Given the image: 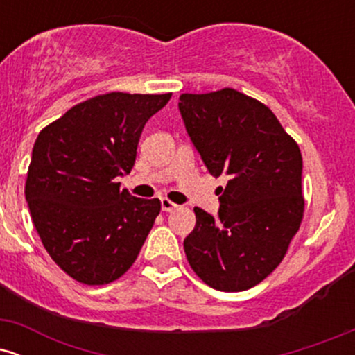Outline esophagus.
<instances>
[{"label":"esophagus","mask_w":355,"mask_h":355,"mask_svg":"<svg viewBox=\"0 0 355 355\" xmlns=\"http://www.w3.org/2000/svg\"><path fill=\"white\" fill-rule=\"evenodd\" d=\"M162 210L164 211H172V210H175L177 209V203H173L172 200H168V198H162Z\"/></svg>","instance_id":"obj_1"}]
</instances>
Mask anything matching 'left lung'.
Returning a JSON list of instances; mask_svg holds the SVG:
<instances>
[{"label": "left lung", "mask_w": 355, "mask_h": 355, "mask_svg": "<svg viewBox=\"0 0 355 355\" xmlns=\"http://www.w3.org/2000/svg\"><path fill=\"white\" fill-rule=\"evenodd\" d=\"M178 110L207 170L229 178L215 217L193 209L187 260L211 288L247 291L282 262L302 222L299 145L270 108L237 89L183 93Z\"/></svg>", "instance_id": "obj_1"}]
</instances>
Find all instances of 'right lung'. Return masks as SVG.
Returning a JSON list of instances; mask_svg holds the SVG:
<instances>
[{
    "mask_svg": "<svg viewBox=\"0 0 355 355\" xmlns=\"http://www.w3.org/2000/svg\"><path fill=\"white\" fill-rule=\"evenodd\" d=\"M170 96L98 95L36 138L24 187L31 218L56 266L81 284L123 275L160 214L158 198L120 191L116 178L132 172L145 123Z\"/></svg>",
    "mask_w": 355,
    "mask_h": 355,
    "instance_id": "obj_1",
    "label": "right lung"
}]
</instances>
